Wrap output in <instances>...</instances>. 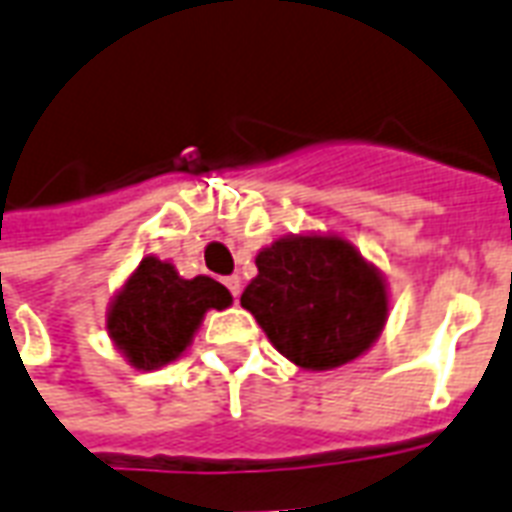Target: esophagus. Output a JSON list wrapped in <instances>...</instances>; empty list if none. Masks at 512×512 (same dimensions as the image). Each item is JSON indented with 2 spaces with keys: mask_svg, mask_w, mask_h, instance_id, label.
Here are the masks:
<instances>
[{
  "mask_svg": "<svg viewBox=\"0 0 512 512\" xmlns=\"http://www.w3.org/2000/svg\"><path fill=\"white\" fill-rule=\"evenodd\" d=\"M224 285H227V290L233 293V299H238L241 296V277H224Z\"/></svg>",
  "mask_w": 512,
  "mask_h": 512,
  "instance_id": "1",
  "label": "esophagus"
}]
</instances>
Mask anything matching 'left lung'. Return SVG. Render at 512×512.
Listing matches in <instances>:
<instances>
[{
    "label": "left lung",
    "mask_w": 512,
    "mask_h": 512,
    "mask_svg": "<svg viewBox=\"0 0 512 512\" xmlns=\"http://www.w3.org/2000/svg\"><path fill=\"white\" fill-rule=\"evenodd\" d=\"M255 263L241 307L293 365H348L384 332L386 279L340 235H285Z\"/></svg>",
    "instance_id": "obj_1"
}]
</instances>
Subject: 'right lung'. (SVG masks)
<instances>
[{"instance_id":"1","label":"right lung","mask_w":512,"mask_h":512,"mask_svg":"<svg viewBox=\"0 0 512 512\" xmlns=\"http://www.w3.org/2000/svg\"><path fill=\"white\" fill-rule=\"evenodd\" d=\"M230 304V290L216 279H183L172 263L150 255L117 290L106 332L136 370H156L189 348L205 312Z\"/></svg>"}]
</instances>
